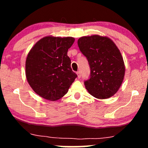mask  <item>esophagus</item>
Returning <instances> with one entry per match:
<instances>
[{"instance_id":"esophagus-1","label":"esophagus","mask_w":148,"mask_h":148,"mask_svg":"<svg viewBox=\"0 0 148 148\" xmlns=\"http://www.w3.org/2000/svg\"><path fill=\"white\" fill-rule=\"evenodd\" d=\"M77 77L79 79V78H81V73H80V71H77Z\"/></svg>"}]
</instances>
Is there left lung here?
Returning a JSON list of instances; mask_svg holds the SVG:
<instances>
[{
    "mask_svg": "<svg viewBox=\"0 0 148 148\" xmlns=\"http://www.w3.org/2000/svg\"><path fill=\"white\" fill-rule=\"evenodd\" d=\"M80 51L88 60L90 77L84 82L95 98L106 99L116 94L125 77V66L120 50L106 36H83L77 41Z\"/></svg>",
    "mask_w": 148,
    "mask_h": 148,
    "instance_id": "left-lung-1",
    "label": "left lung"
}]
</instances>
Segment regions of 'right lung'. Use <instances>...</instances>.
I'll use <instances>...</instances> for the list:
<instances>
[{"label":"right lung","instance_id":"right-lung-1","mask_svg":"<svg viewBox=\"0 0 148 148\" xmlns=\"http://www.w3.org/2000/svg\"><path fill=\"white\" fill-rule=\"evenodd\" d=\"M74 42L72 37L46 36L28 52L26 78L32 90L42 98L50 101L61 98L77 77L71 68L67 56Z\"/></svg>","mask_w":148,"mask_h":148}]
</instances>
